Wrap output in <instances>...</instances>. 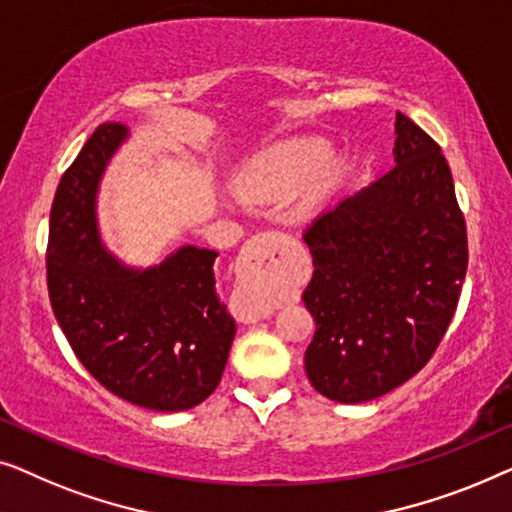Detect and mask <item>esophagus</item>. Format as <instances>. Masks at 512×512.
Here are the masks:
<instances>
[{"label":"esophagus","instance_id":"34e87169","mask_svg":"<svg viewBox=\"0 0 512 512\" xmlns=\"http://www.w3.org/2000/svg\"><path fill=\"white\" fill-rule=\"evenodd\" d=\"M287 246H290V239L278 232L257 234L248 241L246 257L250 264V287L246 299L234 308V315L241 322H259L271 315V306L264 299V294L276 283Z\"/></svg>","mask_w":512,"mask_h":512}]
</instances>
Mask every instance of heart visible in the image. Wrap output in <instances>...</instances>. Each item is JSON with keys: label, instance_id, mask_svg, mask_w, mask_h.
I'll use <instances>...</instances> for the list:
<instances>
[{"label": "heart", "instance_id": "1", "mask_svg": "<svg viewBox=\"0 0 512 512\" xmlns=\"http://www.w3.org/2000/svg\"><path fill=\"white\" fill-rule=\"evenodd\" d=\"M325 153L327 146L320 139L297 136L280 141L250 162L243 185L255 197H285L299 187L297 211L311 215L325 204L341 178V164L334 160L319 163Z\"/></svg>", "mask_w": 512, "mask_h": 512}]
</instances>
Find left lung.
I'll list each match as a JSON object with an SVG mask.
<instances>
[{"mask_svg": "<svg viewBox=\"0 0 512 512\" xmlns=\"http://www.w3.org/2000/svg\"><path fill=\"white\" fill-rule=\"evenodd\" d=\"M394 167L306 229L315 336L304 366L322 397L364 403L429 362L469 264L466 225L436 141L397 113Z\"/></svg>", "mask_w": 512, "mask_h": 512, "instance_id": "obj_1", "label": "left lung"}]
</instances>
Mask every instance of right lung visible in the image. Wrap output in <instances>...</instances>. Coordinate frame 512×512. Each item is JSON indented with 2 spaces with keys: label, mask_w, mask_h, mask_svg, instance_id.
Returning <instances> with one entry per match:
<instances>
[{
  "label": "right lung",
  "mask_w": 512,
  "mask_h": 512,
  "mask_svg": "<svg viewBox=\"0 0 512 512\" xmlns=\"http://www.w3.org/2000/svg\"><path fill=\"white\" fill-rule=\"evenodd\" d=\"M127 139L122 122L99 125L57 185L46 255L50 306L76 357L106 390L134 406L178 413L218 387L236 322L215 292V250L181 246L141 269L104 246L99 183Z\"/></svg>",
  "instance_id": "right-lung-1"
}]
</instances>
